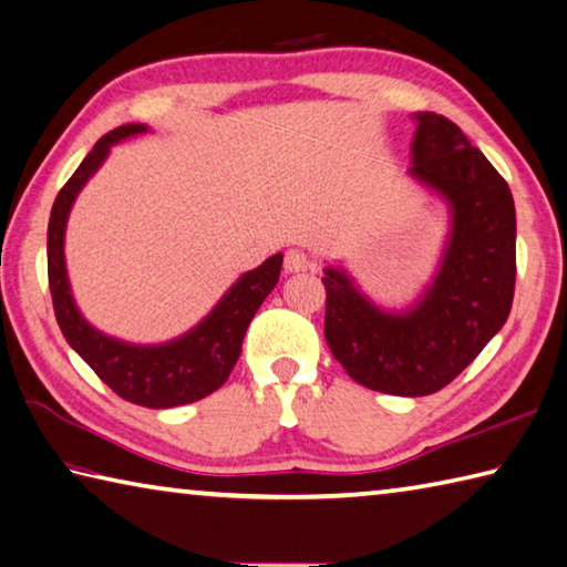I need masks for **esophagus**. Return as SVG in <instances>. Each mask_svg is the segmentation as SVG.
Here are the masks:
<instances>
[{
	"instance_id": "34e87169",
	"label": "esophagus",
	"mask_w": 567,
	"mask_h": 567,
	"mask_svg": "<svg viewBox=\"0 0 567 567\" xmlns=\"http://www.w3.org/2000/svg\"><path fill=\"white\" fill-rule=\"evenodd\" d=\"M285 270L287 272H307L315 270V262L309 260V255L299 248H290L285 252Z\"/></svg>"
}]
</instances>
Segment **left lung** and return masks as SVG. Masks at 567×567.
Returning <instances> with one entry per match:
<instances>
[{
  "label": "left lung",
  "instance_id": "1",
  "mask_svg": "<svg viewBox=\"0 0 567 567\" xmlns=\"http://www.w3.org/2000/svg\"><path fill=\"white\" fill-rule=\"evenodd\" d=\"M413 176L452 206L435 282L405 315L381 312L347 275L327 270L324 337L353 381L391 395L452 383L504 327L516 285V208L508 184L445 115L417 113Z\"/></svg>",
  "mask_w": 567,
  "mask_h": 567
}]
</instances>
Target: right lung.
<instances>
[{
	"mask_svg": "<svg viewBox=\"0 0 567 567\" xmlns=\"http://www.w3.org/2000/svg\"><path fill=\"white\" fill-rule=\"evenodd\" d=\"M144 125H122L100 137L91 154L55 196L49 218V287L55 321L65 341L78 351L97 379L122 398L142 408L186 405L218 391L236 365L243 337L262 299L280 280L282 252L272 255L260 268L246 272L220 299L214 312L182 339L162 347H132L95 331L73 305L63 262L65 218L78 192L91 179L115 142L140 135Z\"/></svg>",
	"mask_w": 567,
	"mask_h": 567,
	"instance_id": "1",
	"label": "right lung"
}]
</instances>
